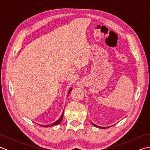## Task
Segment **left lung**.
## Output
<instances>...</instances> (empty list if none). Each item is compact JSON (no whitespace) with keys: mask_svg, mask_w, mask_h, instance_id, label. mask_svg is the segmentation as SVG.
<instances>
[{"mask_svg":"<svg viewBox=\"0 0 150 150\" xmlns=\"http://www.w3.org/2000/svg\"><path fill=\"white\" fill-rule=\"evenodd\" d=\"M91 122V124H93V125L94 126H95V127H97V128H100V129H106V128H110V126H108V127H101V126H98L95 125V124L94 123L92 122Z\"/></svg>","mask_w":150,"mask_h":150,"instance_id":"1","label":"left lung"}]
</instances>
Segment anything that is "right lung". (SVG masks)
<instances>
[{"label":"right lung","mask_w":150,"mask_h":150,"mask_svg":"<svg viewBox=\"0 0 150 150\" xmlns=\"http://www.w3.org/2000/svg\"><path fill=\"white\" fill-rule=\"evenodd\" d=\"M71 90H72V88H71L69 89V92H68V95L69 94L70 91H71ZM63 115H64V111L62 112L61 116L60 117L59 119L57 120H56L55 122H53V123L51 124H49V125H42V124H39V125H40V126H42V127H44V128H47V127H51V126H56V125H57V124H60V122H61L62 120V118H63Z\"/></svg>","instance_id":"right-lung-1"}]
</instances>
